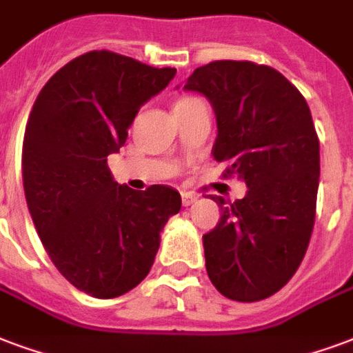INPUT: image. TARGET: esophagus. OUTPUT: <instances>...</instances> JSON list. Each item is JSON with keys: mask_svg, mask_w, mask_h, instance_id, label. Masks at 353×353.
Here are the masks:
<instances>
[{"mask_svg": "<svg viewBox=\"0 0 353 353\" xmlns=\"http://www.w3.org/2000/svg\"><path fill=\"white\" fill-rule=\"evenodd\" d=\"M195 201H197V197H195V195H193V193H188V192L182 193V205H184V206L193 205V203H195Z\"/></svg>", "mask_w": 353, "mask_h": 353, "instance_id": "34e87169", "label": "esophagus"}]
</instances>
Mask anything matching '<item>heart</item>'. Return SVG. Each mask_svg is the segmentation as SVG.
I'll return each instance as SVG.
<instances>
[{
    "mask_svg": "<svg viewBox=\"0 0 353 353\" xmlns=\"http://www.w3.org/2000/svg\"><path fill=\"white\" fill-rule=\"evenodd\" d=\"M195 100H197V98H180L179 102H176V105H186V104H192V102H195ZM176 105H174V108H176Z\"/></svg>",
    "mask_w": 353,
    "mask_h": 353,
    "instance_id": "obj_1",
    "label": "heart"
}]
</instances>
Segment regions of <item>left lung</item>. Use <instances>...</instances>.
I'll list each match as a JSON object with an SVG mask.
<instances>
[{
	"mask_svg": "<svg viewBox=\"0 0 353 353\" xmlns=\"http://www.w3.org/2000/svg\"><path fill=\"white\" fill-rule=\"evenodd\" d=\"M186 91L210 100L217 123L214 160L245 182L243 199L212 195L221 219L203 236L212 285L234 301H261L287 285L311 240L320 143L301 92L275 68L212 61Z\"/></svg>",
	"mask_w": 353,
	"mask_h": 353,
	"instance_id": "1",
	"label": "left lung"
}]
</instances>
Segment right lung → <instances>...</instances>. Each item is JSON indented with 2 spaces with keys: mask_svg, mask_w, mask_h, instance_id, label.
<instances>
[{
  "mask_svg": "<svg viewBox=\"0 0 353 353\" xmlns=\"http://www.w3.org/2000/svg\"><path fill=\"white\" fill-rule=\"evenodd\" d=\"M174 74L94 50L48 79L29 113L22 148L29 214L61 275L92 298L123 296L147 277L160 232L182 206L171 186L136 192L117 184L108 167L139 108Z\"/></svg>",
  "mask_w": 353,
  "mask_h": 353,
  "instance_id": "obj_1",
  "label": "right lung"
}]
</instances>
